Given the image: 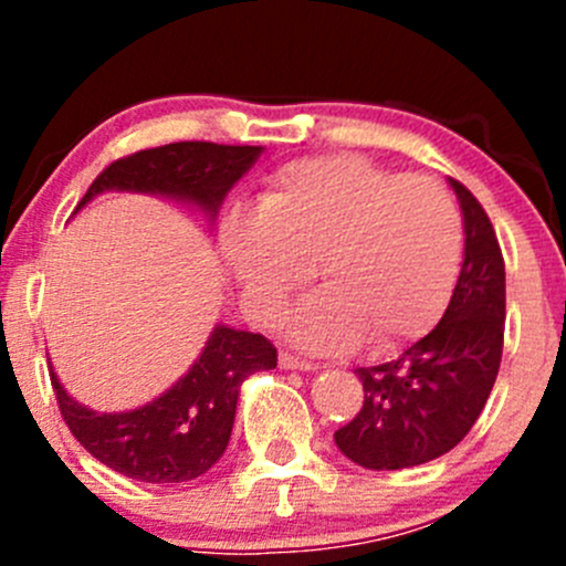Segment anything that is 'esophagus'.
Listing matches in <instances>:
<instances>
[{"label":"esophagus","instance_id":"obj_1","mask_svg":"<svg viewBox=\"0 0 566 566\" xmlns=\"http://www.w3.org/2000/svg\"><path fill=\"white\" fill-rule=\"evenodd\" d=\"M279 367H284V369H301V373H312V369H317V364L310 361V358L295 356V353L282 350V353H279Z\"/></svg>","mask_w":566,"mask_h":566}]
</instances>
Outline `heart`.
<instances>
[{
	"label": "heart",
	"instance_id": "heart-1",
	"mask_svg": "<svg viewBox=\"0 0 566 566\" xmlns=\"http://www.w3.org/2000/svg\"><path fill=\"white\" fill-rule=\"evenodd\" d=\"M221 249L262 323H276L315 265L325 287L290 315L295 345L339 353L367 339L384 356L424 334L447 304L462 219L432 177L334 153L279 169L260 208L227 216Z\"/></svg>",
	"mask_w": 566,
	"mask_h": 566
}]
</instances>
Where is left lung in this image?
<instances>
[{
	"mask_svg": "<svg viewBox=\"0 0 566 566\" xmlns=\"http://www.w3.org/2000/svg\"><path fill=\"white\" fill-rule=\"evenodd\" d=\"M462 210L465 254L441 323L378 367H358L364 405L334 432L339 452L373 471H399L454 449L482 413L504 350L506 273L482 205L449 177Z\"/></svg>",
	"mask_w": 566,
	"mask_h": 566,
	"instance_id": "left-lung-1",
	"label": "left lung"
}]
</instances>
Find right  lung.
Wrapping results in <instances>:
<instances>
[{"mask_svg": "<svg viewBox=\"0 0 566 566\" xmlns=\"http://www.w3.org/2000/svg\"><path fill=\"white\" fill-rule=\"evenodd\" d=\"M262 147L175 142L108 164L78 208L104 191L161 193L197 205L213 221L227 191L254 167ZM76 208V210H78ZM276 367L262 334L216 325L186 375L142 408L98 413L76 402L51 369L60 413L76 441L112 471L153 484L188 482L219 462L230 443L241 384Z\"/></svg>", "mask_w": 566, "mask_h": 566, "instance_id": "right-lung-1", "label": "right lung"}]
</instances>
